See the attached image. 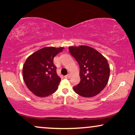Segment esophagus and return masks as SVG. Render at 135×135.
Listing matches in <instances>:
<instances>
[{"mask_svg": "<svg viewBox=\"0 0 135 135\" xmlns=\"http://www.w3.org/2000/svg\"><path fill=\"white\" fill-rule=\"evenodd\" d=\"M70 77H71V74H68V75H65V78L66 79H69Z\"/></svg>", "mask_w": 135, "mask_h": 135, "instance_id": "esophagus-1", "label": "esophagus"}]
</instances>
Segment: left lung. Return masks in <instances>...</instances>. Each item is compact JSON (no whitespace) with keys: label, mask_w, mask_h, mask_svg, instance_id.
<instances>
[{"label":"left lung","mask_w":135,"mask_h":135,"mask_svg":"<svg viewBox=\"0 0 135 135\" xmlns=\"http://www.w3.org/2000/svg\"><path fill=\"white\" fill-rule=\"evenodd\" d=\"M69 52L80 66V82L74 86L77 94L93 97L99 94L108 84L110 68L106 58L97 50L88 46L69 47Z\"/></svg>","instance_id":"1"}]
</instances>
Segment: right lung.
Instances as JSON below:
<instances>
[{"label": "right lung", "instance_id": "1", "mask_svg": "<svg viewBox=\"0 0 135 135\" xmlns=\"http://www.w3.org/2000/svg\"><path fill=\"white\" fill-rule=\"evenodd\" d=\"M64 47H44L28 56L23 65L26 85L37 97H46L58 89L61 78L56 73L53 58Z\"/></svg>", "mask_w": 135, "mask_h": 135}]
</instances>
